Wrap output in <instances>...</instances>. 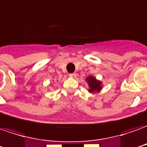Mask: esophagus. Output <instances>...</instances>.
I'll use <instances>...</instances> for the list:
<instances>
[{
	"label": "esophagus",
	"instance_id": "obj_1",
	"mask_svg": "<svg viewBox=\"0 0 147 147\" xmlns=\"http://www.w3.org/2000/svg\"><path fill=\"white\" fill-rule=\"evenodd\" d=\"M69 77H70V78H76V74H75V73L70 74H69Z\"/></svg>",
	"mask_w": 147,
	"mask_h": 147
}]
</instances>
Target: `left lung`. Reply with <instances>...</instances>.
Returning <instances> with one entry per match:
<instances>
[{"label": "left lung", "instance_id": "8db88e82", "mask_svg": "<svg viewBox=\"0 0 147 147\" xmlns=\"http://www.w3.org/2000/svg\"><path fill=\"white\" fill-rule=\"evenodd\" d=\"M86 82L88 84V91L91 93V94H97L99 93L100 91L102 90V82L98 80L94 76H89L86 78Z\"/></svg>", "mask_w": 147, "mask_h": 147}]
</instances>
